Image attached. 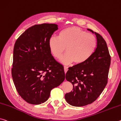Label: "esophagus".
Masks as SVG:
<instances>
[{
  "label": "esophagus",
  "instance_id": "obj_1",
  "mask_svg": "<svg viewBox=\"0 0 121 121\" xmlns=\"http://www.w3.org/2000/svg\"><path fill=\"white\" fill-rule=\"evenodd\" d=\"M64 70H65V73L67 72V70H68V67L67 66H64Z\"/></svg>",
  "mask_w": 121,
  "mask_h": 121
}]
</instances>
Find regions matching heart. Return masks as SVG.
<instances>
[{"mask_svg": "<svg viewBox=\"0 0 121 121\" xmlns=\"http://www.w3.org/2000/svg\"><path fill=\"white\" fill-rule=\"evenodd\" d=\"M96 46V38L93 34L75 26L64 28L58 37L52 36L48 41L49 51L56 59L60 58L66 47L67 53L60 60L65 64L74 61L76 64H83L92 56Z\"/></svg>", "mask_w": 121, "mask_h": 121, "instance_id": "1", "label": "heart"}]
</instances>
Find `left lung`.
<instances>
[{"instance_id":"8db88e82","label":"left lung","mask_w":121,"mask_h":121,"mask_svg":"<svg viewBox=\"0 0 121 121\" xmlns=\"http://www.w3.org/2000/svg\"><path fill=\"white\" fill-rule=\"evenodd\" d=\"M87 30L96 37L94 53L85 63L70 67L66 74V79L72 83L73 88L65 94V99L75 107L85 106L94 102L108 82L111 57L107 43L99 34Z\"/></svg>"}]
</instances>
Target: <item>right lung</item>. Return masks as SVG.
Masks as SVG:
<instances>
[{
    "instance_id": "obj_1",
    "label": "right lung",
    "mask_w": 121,
    "mask_h": 121,
    "mask_svg": "<svg viewBox=\"0 0 121 121\" xmlns=\"http://www.w3.org/2000/svg\"><path fill=\"white\" fill-rule=\"evenodd\" d=\"M58 26L35 25L16 40L13 49L12 76L19 95L32 104L48 99L51 90L65 80L64 67L52 55L48 41Z\"/></svg>"
}]
</instances>
